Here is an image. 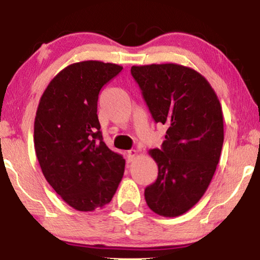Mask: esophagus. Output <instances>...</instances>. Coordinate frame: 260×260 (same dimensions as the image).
<instances>
[{"mask_svg": "<svg viewBox=\"0 0 260 260\" xmlns=\"http://www.w3.org/2000/svg\"><path fill=\"white\" fill-rule=\"evenodd\" d=\"M137 155H138V151L136 149H131V150L127 151V159H129V161H133Z\"/></svg>", "mask_w": 260, "mask_h": 260, "instance_id": "34e87169", "label": "esophagus"}]
</instances>
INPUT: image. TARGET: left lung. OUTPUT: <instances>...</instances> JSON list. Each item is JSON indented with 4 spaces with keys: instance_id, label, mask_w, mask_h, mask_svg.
<instances>
[{
    "instance_id": "obj_1",
    "label": "left lung",
    "mask_w": 260,
    "mask_h": 260,
    "mask_svg": "<svg viewBox=\"0 0 260 260\" xmlns=\"http://www.w3.org/2000/svg\"><path fill=\"white\" fill-rule=\"evenodd\" d=\"M156 123L167 126L161 149L149 155L158 167L157 179L144 190L152 212L174 218L193 207L211 183L223 143V116L205 77L177 63L133 66Z\"/></svg>"
}]
</instances>
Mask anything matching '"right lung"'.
Wrapping results in <instances>:
<instances>
[{"instance_id":"1","label":"right lung","mask_w":260,"mask_h":260,"mask_svg":"<svg viewBox=\"0 0 260 260\" xmlns=\"http://www.w3.org/2000/svg\"><path fill=\"white\" fill-rule=\"evenodd\" d=\"M122 70L97 60L72 63L53 78L39 103L35 154L47 182L77 211L108 205L123 177L125 159L103 142L97 115L99 92Z\"/></svg>"}]
</instances>
